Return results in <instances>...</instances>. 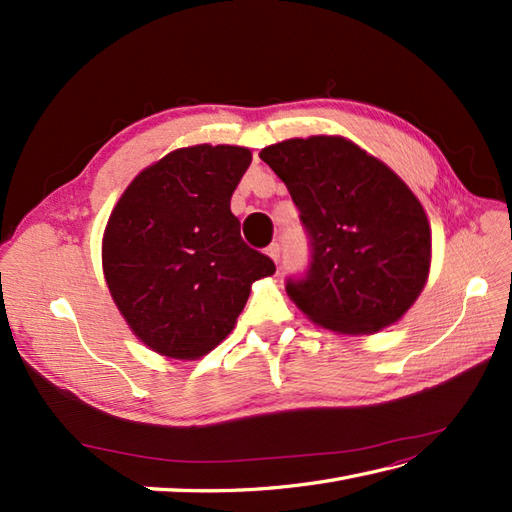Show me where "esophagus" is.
Here are the masks:
<instances>
[{"instance_id":"obj_1","label":"esophagus","mask_w":512,"mask_h":512,"mask_svg":"<svg viewBox=\"0 0 512 512\" xmlns=\"http://www.w3.org/2000/svg\"><path fill=\"white\" fill-rule=\"evenodd\" d=\"M266 253H268L270 259H273L275 264H279V257H281V246H279V244H270Z\"/></svg>"}]
</instances>
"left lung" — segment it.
I'll return each instance as SVG.
<instances>
[{
	"label": "left lung",
	"mask_w": 512,
	"mask_h": 512,
	"mask_svg": "<svg viewBox=\"0 0 512 512\" xmlns=\"http://www.w3.org/2000/svg\"><path fill=\"white\" fill-rule=\"evenodd\" d=\"M290 191L310 266L286 292L314 323L372 334L396 323L429 277L431 228L385 162L341 136L290 138L259 154Z\"/></svg>",
	"instance_id": "obj_1"
}]
</instances>
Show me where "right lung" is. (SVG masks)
Masks as SVG:
<instances>
[{"mask_svg": "<svg viewBox=\"0 0 512 512\" xmlns=\"http://www.w3.org/2000/svg\"><path fill=\"white\" fill-rule=\"evenodd\" d=\"M250 160L233 145L171 151L138 173L107 220V288L132 332L162 356L209 354L231 334L253 281L275 273L231 213Z\"/></svg>", "mask_w": 512, "mask_h": 512, "instance_id": "add662e5", "label": "right lung"}]
</instances>
